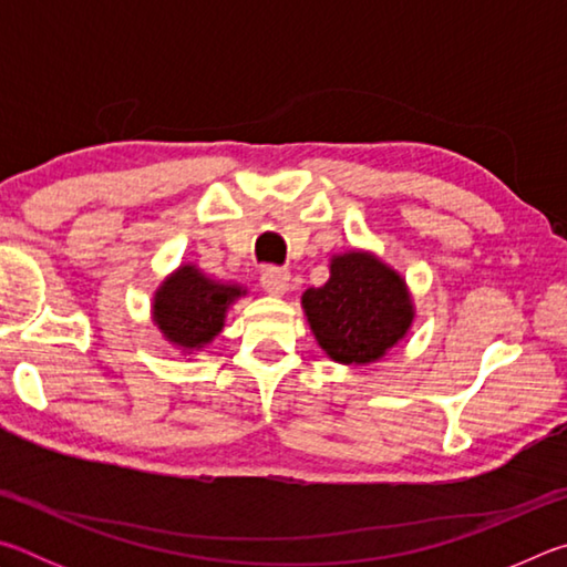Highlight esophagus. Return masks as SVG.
<instances>
[{
	"label": "esophagus",
	"instance_id": "esophagus-1",
	"mask_svg": "<svg viewBox=\"0 0 567 567\" xmlns=\"http://www.w3.org/2000/svg\"><path fill=\"white\" fill-rule=\"evenodd\" d=\"M262 287L265 292L282 297L287 290H290V272L280 270V267H267L262 272Z\"/></svg>",
	"mask_w": 567,
	"mask_h": 567
}]
</instances>
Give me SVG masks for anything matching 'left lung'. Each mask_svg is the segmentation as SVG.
Returning a JSON list of instances; mask_svg holds the SVG:
<instances>
[{
	"label": "left lung",
	"mask_w": 567,
	"mask_h": 567,
	"mask_svg": "<svg viewBox=\"0 0 567 567\" xmlns=\"http://www.w3.org/2000/svg\"><path fill=\"white\" fill-rule=\"evenodd\" d=\"M302 310L324 354L342 364L382 360L415 320L402 275L364 249L332 255L330 280L302 292Z\"/></svg>",
	"instance_id": "1"
}]
</instances>
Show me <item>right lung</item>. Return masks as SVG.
Instances as JSON below:
<instances>
[{"mask_svg": "<svg viewBox=\"0 0 567 567\" xmlns=\"http://www.w3.org/2000/svg\"><path fill=\"white\" fill-rule=\"evenodd\" d=\"M245 295V287L213 280L197 265H179L157 287L152 322L162 338L192 354V350H203L223 332L229 305Z\"/></svg>", "mask_w": 567, "mask_h": 567, "instance_id": "obj_1", "label": "right lung"}]
</instances>
